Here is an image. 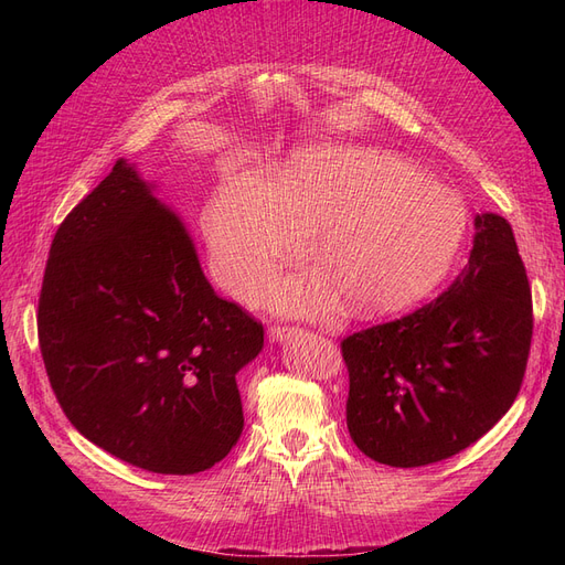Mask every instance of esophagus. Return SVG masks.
Wrapping results in <instances>:
<instances>
[{
    "label": "esophagus",
    "mask_w": 565,
    "mask_h": 565,
    "mask_svg": "<svg viewBox=\"0 0 565 565\" xmlns=\"http://www.w3.org/2000/svg\"><path fill=\"white\" fill-rule=\"evenodd\" d=\"M299 332H301L299 328H289V324H273V328L268 330V339L282 344V341H287L289 337H297Z\"/></svg>",
    "instance_id": "obj_1"
}]
</instances>
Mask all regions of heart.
Listing matches in <instances>:
<instances>
[{
    "label": "heart",
    "mask_w": 565,
    "mask_h": 565,
    "mask_svg": "<svg viewBox=\"0 0 565 565\" xmlns=\"http://www.w3.org/2000/svg\"><path fill=\"white\" fill-rule=\"evenodd\" d=\"M214 276L252 299L313 233L320 266L270 289L282 313L388 316L429 297L465 245L469 214L450 188L382 148L322 141L292 152L273 181L243 172L202 214Z\"/></svg>",
    "instance_id": "b5f03b06"
}]
</instances>
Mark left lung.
Listing matches in <instances>:
<instances>
[{
  "mask_svg": "<svg viewBox=\"0 0 565 565\" xmlns=\"http://www.w3.org/2000/svg\"><path fill=\"white\" fill-rule=\"evenodd\" d=\"M469 264L431 303L341 341L347 426L388 467L448 459L516 401L533 337V297L509 221L476 214Z\"/></svg>",
  "mask_w": 565,
  "mask_h": 565,
  "instance_id": "8db88e82",
  "label": "left lung"
}]
</instances>
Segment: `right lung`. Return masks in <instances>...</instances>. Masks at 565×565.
I'll list each match as a JSON object with an SVG mask.
<instances>
[{"instance_id": "obj_1", "label": "right lung", "mask_w": 565, "mask_h": 565, "mask_svg": "<svg viewBox=\"0 0 565 565\" xmlns=\"http://www.w3.org/2000/svg\"><path fill=\"white\" fill-rule=\"evenodd\" d=\"M156 188L122 158L65 216L38 332L51 388L84 438L139 469L188 476L241 438L235 377L264 328L216 297Z\"/></svg>"}]
</instances>
